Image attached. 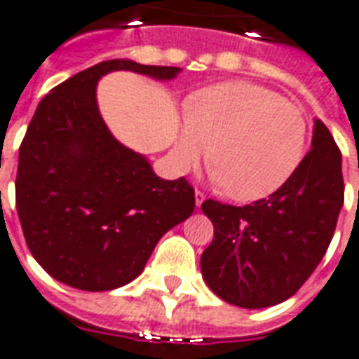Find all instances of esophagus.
<instances>
[{
    "mask_svg": "<svg viewBox=\"0 0 359 359\" xmlns=\"http://www.w3.org/2000/svg\"><path fill=\"white\" fill-rule=\"evenodd\" d=\"M194 196H196V207H201V203L205 201V194L200 192V190H196V194H194Z\"/></svg>",
    "mask_w": 359,
    "mask_h": 359,
    "instance_id": "esophagus-1",
    "label": "esophagus"
}]
</instances>
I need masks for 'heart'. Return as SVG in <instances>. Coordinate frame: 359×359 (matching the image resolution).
<instances>
[{"label": "heart", "mask_w": 359, "mask_h": 359, "mask_svg": "<svg viewBox=\"0 0 359 359\" xmlns=\"http://www.w3.org/2000/svg\"><path fill=\"white\" fill-rule=\"evenodd\" d=\"M306 140L308 121L299 106L262 85L226 81L184 100L175 159L188 169L209 150L215 180L224 192L232 200L257 201L293 179Z\"/></svg>", "instance_id": "heart-1"}]
</instances>
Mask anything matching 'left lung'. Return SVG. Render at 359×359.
Listing matches in <instances>:
<instances>
[{"label":"left lung","mask_w":359,"mask_h":359,"mask_svg":"<svg viewBox=\"0 0 359 359\" xmlns=\"http://www.w3.org/2000/svg\"><path fill=\"white\" fill-rule=\"evenodd\" d=\"M344 203L341 150L320 119L312 150L293 179L249 205L205 200L215 238L201 274L217 297L241 308H266L293 297L327 251Z\"/></svg>","instance_id":"8db88e82"}]
</instances>
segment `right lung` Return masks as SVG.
Listing matches in <instances>:
<instances>
[{
    "instance_id": "obj_1",
    "label": "right lung",
    "mask_w": 359,
    "mask_h": 359,
    "mask_svg": "<svg viewBox=\"0 0 359 359\" xmlns=\"http://www.w3.org/2000/svg\"><path fill=\"white\" fill-rule=\"evenodd\" d=\"M131 70L177 78V66L104 60L41 98L18 150L15 192L26 245L45 272L83 291L121 287L144 270L159 238L196 207L184 177L163 180L114 139L97 83Z\"/></svg>"
}]
</instances>
